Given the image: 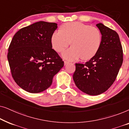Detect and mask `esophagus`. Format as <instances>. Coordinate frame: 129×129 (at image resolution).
I'll use <instances>...</instances> for the list:
<instances>
[{"instance_id":"1","label":"esophagus","mask_w":129,"mask_h":129,"mask_svg":"<svg viewBox=\"0 0 129 129\" xmlns=\"http://www.w3.org/2000/svg\"><path fill=\"white\" fill-rule=\"evenodd\" d=\"M69 63V61H64V65L68 64Z\"/></svg>"}]
</instances>
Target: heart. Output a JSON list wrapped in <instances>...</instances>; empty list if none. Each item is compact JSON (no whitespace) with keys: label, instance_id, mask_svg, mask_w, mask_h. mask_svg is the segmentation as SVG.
Wrapping results in <instances>:
<instances>
[{"label":"heart","instance_id":"b5f03b06","mask_svg":"<svg viewBox=\"0 0 129 129\" xmlns=\"http://www.w3.org/2000/svg\"><path fill=\"white\" fill-rule=\"evenodd\" d=\"M70 45V47L61 53L65 59L76 60L82 57L89 60L94 56L100 48L102 34L97 27L81 22H69L56 30L51 36V43L56 52H60Z\"/></svg>","mask_w":129,"mask_h":129}]
</instances>
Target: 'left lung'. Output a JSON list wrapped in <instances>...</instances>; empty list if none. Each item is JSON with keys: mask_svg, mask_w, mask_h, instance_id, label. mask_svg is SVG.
Returning a JSON list of instances; mask_svg holds the SVG:
<instances>
[{"mask_svg": "<svg viewBox=\"0 0 129 129\" xmlns=\"http://www.w3.org/2000/svg\"><path fill=\"white\" fill-rule=\"evenodd\" d=\"M96 26L102 42L94 56L84 64L76 63L73 78L76 86L91 96L102 94L116 80L123 63V50L119 35L102 23Z\"/></svg>", "mask_w": 129, "mask_h": 129, "instance_id": "8db88e82", "label": "left lung"}]
</instances>
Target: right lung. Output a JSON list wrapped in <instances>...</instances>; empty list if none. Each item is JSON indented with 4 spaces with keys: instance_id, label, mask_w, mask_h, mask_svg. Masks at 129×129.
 <instances>
[{
    "instance_id": "obj_1",
    "label": "right lung",
    "mask_w": 129,
    "mask_h": 129,
    "mask_svg": "<svg viewBox=\"0 0 129 129\" xmlns=\"http://www.w3.org/2000/svg\"><path fill=\"white\" fill-rule=\"evenodd\" d=\"M57 28L56 23L40 21L20 29L13 37L8 49L9 64L15 82L27 92L46 90L64 66L51 43Z\"/></svg>"
}]
</instances>
